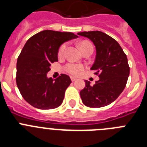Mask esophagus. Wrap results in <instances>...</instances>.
Returning <instances> with one entry per match:
<instances>
[{"label": "esophagus", "instance_id": "esophagus-1", "mask_svg": "<svg viewBox=\"0 0 147 147\" xmlns=\"http://www.w3.org/2000/svg\"><path fill=\"white\" fill-rule=\"evenodd\" d=\"M71 81H72V82H74V81H76V78L74 77V76H71Z\"/></svg>", "mask_w": 147, "mask_h": 147}]
</instances>
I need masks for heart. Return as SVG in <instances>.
<instances>
[{"instance_id": "obj_1", "label": "heart", "mask_w": 147, "mask_h": 147, "mask_svg": "<svg viewBox=\"0 0 147 147\" xmlns=\"http://www.w3.org/2000/svg\"><path fill=\"white\" fill-rule=\"evenodd\" d=\"M80 50L82 51L83 50H85V49H88V48H93L92 45L88 41H84V42H82L80 44ZM66 49V44L64 43L62 44L61 45L60 47H59V51H58V55L59 57H62L63 56L65 53V51ZM84 67L83 65L80 64H76V63H68L65 65V71H67V73H69L73 75H79L81 73V71H82Z\"/></svg>"}]
</instances>
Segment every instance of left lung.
Masks as SVG:
<instances>
[{"instance_id": "obj_1", "label": "left lung", "mask_w": 147, "mask_h": 147, "mask_svg": "<svg viewBox=\"0 0 147 147\" xmlns=\"http://www.w3.org/2000/svg\"><path fill=\"white\" fill-rule=\"evenodd\" d=\"M78 35L91 40L96 55L91 70L96 71L99 80L93 86L85 80L80 91L83 104L90 107H102L113 102L124 90L129 75L127 55L119 42L99 31L83 32Z\"/></svg>"}]
</instances>
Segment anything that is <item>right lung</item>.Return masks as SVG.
<instances>
[{
	"instance_id": "right-lung-1",
	"label": "right lung",
	"mask_w": 147,
	"mask_h": 147,
	"mask_svg": "<svg viewBox=\"0 0 147 147\" xmlns=\"http://www.w3.org/2000/svg\"><path fill=\"white\" fill-rule=\"evenodd\" d=\"M77 37L71 32L44 30L27 40L18 58L16 82L22 96L33 107L50 110L62 103L71 79L61 74L54 80L47 73L58 61L61 45Z\"/></svg>"
}]
</instances>
